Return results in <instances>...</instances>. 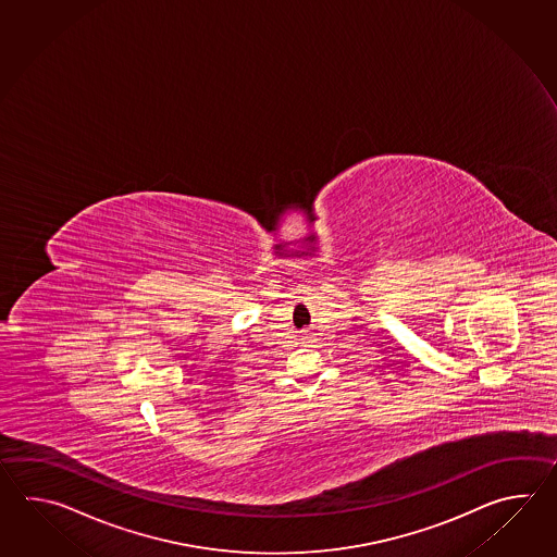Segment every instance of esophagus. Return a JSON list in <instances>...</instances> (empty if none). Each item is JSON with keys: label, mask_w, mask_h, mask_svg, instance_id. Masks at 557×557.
I'll list each match as a JSON object with an SVG mask.
<instances>
[{"label": "esophagus", "mask_w": 557, "mask_h": 557, "mask_svg": "<svg viewBox=\"0 0 557 557\" xmlns=\"http://www.w3.org/2000/svg\"><path fill=\"white\" fill-rule=\"evenodd\" d=\"M300 341H302V344L314 343V334H310V332H305V334H302V338H300Z\"/></svg>", "instance_id": "obj_1"}]
</instances>
